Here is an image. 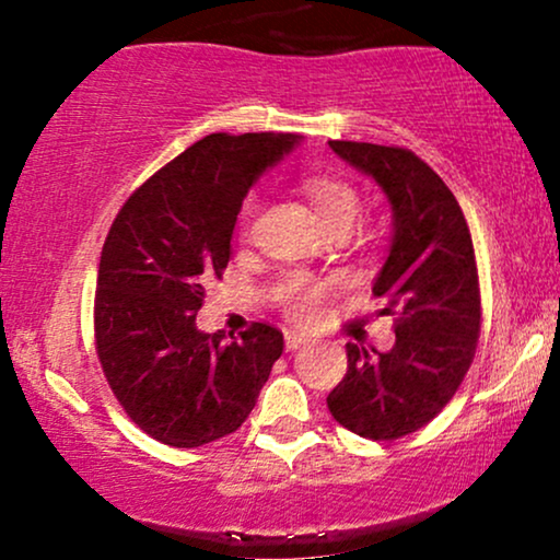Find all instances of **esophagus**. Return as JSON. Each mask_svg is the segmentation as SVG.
I'll use <instances>...</instances> for the list:
<instances>
[{
  "instance_id": "34e87169",
  "label": "esophagus",
  "mask_w": 560,
  "mask_h": 560,
  "mask_svg": "<svg viewBox=\"0 0 560 560\" xmlns=\"http://www.w3.org/2000/svg\"><path fill=\"white\" fill-rule=\"evenodd\" d=\"M284 342H287V350H300V347H305L311 339L302 337V334H298V331H287Z\"/></svg>"
}]
</instances>
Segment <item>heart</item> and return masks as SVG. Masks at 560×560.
Segmentation results:
<instances>
[{
    "mask_svg": "<svg viewBox=\"0 0 560 560\" xmlns=\"http://www.w3.org/2000/svg\"><path fill=\"white\" fill-rule=\"evenodd\" d=\"M302 195H305L307 205H311L313 215L318 218V223L324 226L326 234L331 231H350L352 223L358 218V191L342 178L334 176H307L300 184ZM255 213V202H244L242 208V229H247L249 218ZM329 298V284H320V281L307 279V276H289V279L279 289V300L284 313L292 320L300 324H311L320 316V305Z\"/></svg>",
    "mask_w": 560,
    "mask_h": 560,
    "instance_id": "obj_1",
    "label": "heart"
}]
</instances>
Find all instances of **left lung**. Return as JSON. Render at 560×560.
<instances>
[{"label": "left lung", "mask_w": 560, "mask_h": 560, "mask_svg": "<svg viewBox=\"0 0 560 560\" xmlns=\"http://www.w3.org/2000/svg\"><path fill=\"white\" fill-rule=\"evenodd\" d=\"M329 147L389 197L395 234L374 294L395 318V347L371 358L347 342V374L326 405L365 440H400L453 400L477 352L481 294L471 231L447 184L405 147Z\"/></svg>", "instance_id": "obj_1"}]
</instances>
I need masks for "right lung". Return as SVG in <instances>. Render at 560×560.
<instances>
[{
  "label": "right lung",
  "mask_w": 560,
  "mask_h": 560,
  "mask_svg": "<svg viewBox=\"0 0 560 560\" xmlns=\"http://www.w3.org/2000/svg\"><path fill=\"white\" fill-rule=\"evenodd\" d=\"M292 133H210L126 199L102 247L94 345L115 400L141 432L199 447L247 421L284 350L255 320L240 337L202 334L208 279L229 266L249 186L287 155Z\"/></svg>",
  "instance_id": "obj_1"
}]
</instances>
